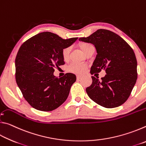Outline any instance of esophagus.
Listing matches in <instances>:
<instances>
[{"label": "esophagus", "mask_w": 146, "mask_h": 146, "mask_svg": "<svg viewBox=\"0 0 146 146\" xmlns=\"http://www.w3.org/2000/svg\"><path fill=\"white\" fill-rule=\"evenodd\" d=\"M81 77H82V76H81V75H76V78H77V79H80Z\"/></svg>", "instance_id": "34e87169"}]
</instances>
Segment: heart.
<instances>
[{"label":"heart","mask_w":146,"mask_h":146,"mask_svg":"<svg viewBox=\"0 0 146 146\" xmlns=\"http://www.w3.org/2000/svg\"><path fill=\"white\" fill-rule=\"evenodd\" d=\"M91 47H93V45L89 43H82L80 45V48L84 53L85 54L88 52V51L90 49ZM70 48H65L63 49L62 51V57L64 60H67L69 57V54H70ZM86 68H87V66L84 64H77V63H73L71 64L69 67V70L71 72L75 73L76 74H81L84 72L86 71Z\"/></svg>","instance_id":"heart-1"}]
</instances>
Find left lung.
Here are the masks:
<instances>
[{"label":"left lung","instance_id":"8db88e82","mask_svg":"<svg viewBox=\"0 0 146 146\" xmlns=\"http://www.w3.org/2000/svg\"><path fill=\"white\" fill-rule=\"evenodd\" d=\"M79 41L95 46L97 56L91 67V75L105 70L101 78L91 76L93 82L86 88L91 100L107 108H117L129 98L137 79V61L134 51L114 32L100 29Z\"/></svg>","mask_w":146,"mask_h":146}]
</instances>
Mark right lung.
<instances>
[{"label":"right lung","mask_w":146,"mask_h":146,"mask_svg":"<svg viewBox=\"0 0 146 146\" xmlns=\"http://www.w3.org/2000/svg\"><path fill=\"white\" fill-rule=\"evenodd\" d=\"M77 39H63L45 31L32 36L21 46L15 59L16 82L24 98L35 109L50 111L67 99L76 75L68 73L58 78L53 75L54 68L64 65L63 49Z\"/></svg>","instance_id":"obj_1"}]
</instances>
